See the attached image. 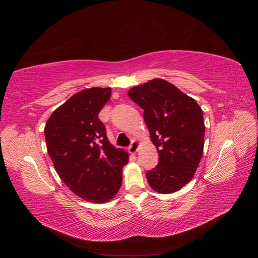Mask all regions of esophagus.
<instances>
[{
  "mask_svg": "<svg viewBox=\"0 0 258 258\" xmlns=\"http://www.w3.org/2000/svg\"><path fill=\"white\" fill-rule=\"evenodd\" d=\"M139 150V142L137 141V140H134V141L131 142V145L129 146L128 151L130 154H136Z\"/></svg>",
  "mask_w": 258,
  "mask_h": 258,
  "instance_id": "1",
  "label": "esophagus"
}]
</instances>
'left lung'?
I'll return each mask as SVG.
<instances>
[{
    "instance_id": "8db88e82",
    "label": "left lung",
    "mask_w": 258,
    "mask_h": 258,
    "mask_svg": "<svg viewBox=\"0 0 258 258\" xmlns=\"http://www.w3.org/2000/svg\"><path fill=\"white\" fill-rule=\"evenodd\" d=\"M130 99L144 110L151 140L159 162L147 171L155 191L172 194L188 183L199 166L205 145L201 107L173 84L154 79L128 91Z\"/></svg>"
}]
</instances>
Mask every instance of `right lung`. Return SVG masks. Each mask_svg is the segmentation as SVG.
Here are the masks:
<instances>
[{"label": "right lung", "mask_w": 258, "mask_h": 258, "mask_svg": "<svg viewBox=\"0 0 258 258\" xmlns=\"http://www.w3.org/2000/svg\"><path fill=\"white\" fill-rule=\"evenodd\" d=\"M112 89L81 90L60 105L45 126L49 157L58 175L77 196L103 204L115 197L129 156L113 146L98 114Z\"/></svg>", "instance_id": "add662e5"}]
</instances>
